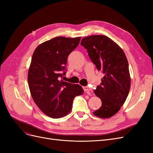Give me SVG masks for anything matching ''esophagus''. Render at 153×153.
I'll list each match as a JSON object with an SVG mask.
<instances>
[{
  "instance_id": "1",
  "label": "esophagus",
  "mask_w": 153,
  "mask_h": 153,
  "mask_svg": "<svg viewBox=\"0 0 153 153\" xmlns=\"http://www.w3.org/2000/svg\"><path fill=\"white\" fill-rule=\"evenodd\" d=\"M83 89L85 91H91V88H90L89 86H84L83 87Z\"/></svg>"
}]
</instances>
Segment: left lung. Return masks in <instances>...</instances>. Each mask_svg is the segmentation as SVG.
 <instances>
[{
	"label": "left lung",
	"mask_w": 153,
	"mask_h": 153,
	"mask_svg": "<svg viewBox=\"0 0 153 153\" xmlns=\"http://www.w3.org/2000/svg\"><path fill=\"white\" fill-rule=\"evenodd\" d=\"M80 45L87 50L98 70L104 74L94 91L102 105L93 114L101 118H109L121 109L130 89L127 58L119 45L103 35L85 37Z\"/></svg>",
	"instance_id": "obj_1"
}]
</instances>
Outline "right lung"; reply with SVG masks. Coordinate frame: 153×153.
<instances>
[{"mask_svg": "<svg viewBox=\"0 0 153 153\" xmlns=\"http://www.w3.org/2000/svg\"><path fill=\"white\" fill-rule=\"evenodd\" d=\"M80 39L56 37L39 45L32 55L28 73L29 89L37 106L48 117L65 116L71 112L74 98L84 92L79 85L60 80L66 73L68 57Z\"/></svg>", "mask_w": 153, "mask_h": 153, "instance_id": "right-lung-1", "label": "right lung"}]
</instances>
